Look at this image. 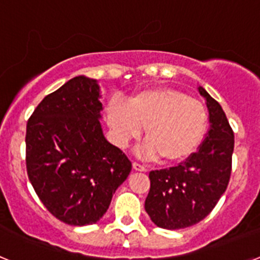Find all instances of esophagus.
I'll list each match as a JSON object with an SVG mask.
<instances>
[{"mask_svg": "<svg viewBox=\"0 0 260 260\" xmlns=\"http://www.w3.org/2000/svg\"><path fill=\"white\" fill-rule=\"evenodd\" d=\"M133 168H134L135 171H138V172H146L147 171V168L144 167V165L139 164V162H133Z\"/></svg>", "mask_w": 260, "mask_h": 260, "instance_id": "obj_1", "label": "esophagus"}]
</instances>
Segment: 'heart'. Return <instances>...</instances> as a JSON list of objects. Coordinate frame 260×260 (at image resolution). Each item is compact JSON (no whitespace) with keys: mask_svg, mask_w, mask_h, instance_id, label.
Here are the masks:
<instances>
[{"mask_svg":"<svg viewBox=\"0 0 260 260\" xmlns=\"http://www.w3.org/2000/svg\"><path fill=\"white\" fill-rule=\"evenodd\" d=\"M113 139L126 147L146 128L142 152L176 164L192 155L208 127L204 105L185 92L169 87L143 89L128 99L127 104L112 100L105 109Z\"/></svg>","mask_w":260,"mask_h":260,"instance_id":"heart-1","label":"heart"}]
</instances>
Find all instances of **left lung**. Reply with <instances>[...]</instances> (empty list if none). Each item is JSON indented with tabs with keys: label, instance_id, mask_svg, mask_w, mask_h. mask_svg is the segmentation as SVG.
I'll list each match as a JSON object with an SVG mask.
<instances>
[{
	"label": "left lung",
	"instance_id": "1",
	"mask_svg": "<svg viewBox=\"0 0 260 260\" xmlns=\"http://www.w3.org/2000/svg\"><path fill=\"white\" fill-rule=\"evenodd\" d=\"M206 99L210 130L178 167L150 172L151 187L144 208L158 228L182 229L203 220L221 198L232 171L234 134L224 110L199 86Z\"/></svg>",
	"mask_w": 260,
	"mask_h": 260
}]
</instances>
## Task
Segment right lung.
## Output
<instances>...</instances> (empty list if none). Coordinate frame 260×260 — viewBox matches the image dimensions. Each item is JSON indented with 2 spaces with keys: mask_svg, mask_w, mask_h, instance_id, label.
Instances as JSON below:
<instances>
[{
  "mask_svg": "<svg viewBox=\"0 0 260 260\" xmlns=\"http://www.w3.org/2000/svg\"><path fill=\"white\" fill-rule=\"evenodd\" d=\"M102 91L78 75L45 96L27 122V173L53 216L83 226L102 219L132 172L127 156L105 138Z\"/></svg>",
  "mask_w": 260,
  "mask_h": 260,
  "instance_id": "add662e5",
  "label": "right lung"
}]
</instances>
